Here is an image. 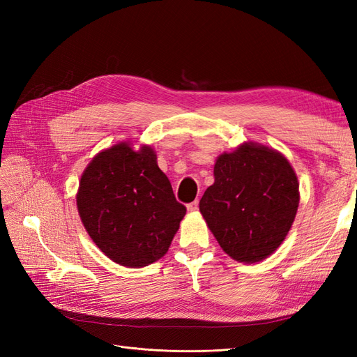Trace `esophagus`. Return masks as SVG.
Returning <instances> with one entry per match:
<instances>
[{"label":"esophagus","mask_w":357,"mask_h":357,"mask_svg":"<svg viewBox=\"0 0 357 357\" xmlns=\"http://www.w3.org/2000/svg\"><path fill=\"white\" fill-rule=\"evenodd\" d=\"M199 208V202L198 201H193L190 204H188V211L189 213H195Z\"/></svg>","instance_id":"obj_1"}]
</instances>
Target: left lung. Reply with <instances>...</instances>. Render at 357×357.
Listing matches in <instances>:
<instances>
[{
  "mask_svg": "<svg viewBox=\"0 0 357 357\" xmlns=\"http://www.w3.org/2000/svg\"><path fill=\"white\" fill-rule=\"evenodd\" d=\"M299 207V181L278 150L245 142L214 164V183L199 211L222 250L256 264L282 245Z\"/></svg>",
  "mask_w": 357,
  "mask_h": 357,
  "instance_id": "left-lung-1",
  "label": "left lung"
}]
</instances>
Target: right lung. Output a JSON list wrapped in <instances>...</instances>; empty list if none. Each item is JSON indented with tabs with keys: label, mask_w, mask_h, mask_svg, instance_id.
<instances>
[{
	"label": "right lung",
	"mask_w": 357,
	"mask_h": 357,
	"mask_svg": "<svg viewBox=\"0 0 357 357\" xmlns=\"http://www.w3.org/2000/svg\"><path fill=\"white\" fill-rule=\"evenodd\" d=\"M149 144L121 142L101 150L84 168L75 195L95 245L126 268H143L164 256L185 218L168 177Z\"/></svg>",
	"instance_id": "obj_1"
}]
</instances>
